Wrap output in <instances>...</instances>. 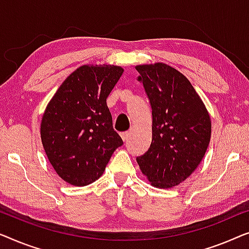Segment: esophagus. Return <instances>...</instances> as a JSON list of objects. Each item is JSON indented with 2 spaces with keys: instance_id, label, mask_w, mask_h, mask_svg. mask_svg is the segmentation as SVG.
<instances>
[{
  "instance_id": "esophagus-1",
  "label": "esophagus",
  "mask_w": 249,
  "mask_h": 249,
  "mask_svg": "<svg viewBox=\"0 0 249 249\" xmlns=\"http://www.w3.org/2000/svg\"><path fill=\"white\" fill-rule=\"evenodd\" d=\"M121 136H122V139H123V141H126V140L128 139L129 133L128 132H123V133H121Z\"/></svg>"
}]
</instances>
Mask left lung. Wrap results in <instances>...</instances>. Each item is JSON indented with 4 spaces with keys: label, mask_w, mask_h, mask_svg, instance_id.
I'll return each mask as SVG.
<instances>
[{
    "label": "left lung",
    "mask_w": 249,
    "mask_h": 249,
    "mask_svg": "<svg viewBox=\"0 0 249 249\" xmlns=\"http://www.w3.org/2000/svg\"><path fill=\"white\" fill-rule=\"evenodd\" d=\"M152 108V142L138 157L140 169L158 188L177 186L204 157L211 120L188 79L164 63L136 65Z\"/></svg>",
    "instance_id": "1"
}]
</instances>
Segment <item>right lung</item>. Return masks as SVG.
<instances>
[{
	"instance_id": "right-lung-1",
	"label": "right lung",
	"mask_w": 249,
	"mask_h": 249,
	"mask_svg": "<svg viewBox=\"0 0 249 249\" xmlns=\"http://www.w3.org/2000/svg\"><path fill=\"white\" fill-rule=\"evenodd\" d=\"M123 72L110 64L80 66L48 103L40 123L41 143L66 183L86 186L96 181L123 144L106 103Z\"/></svg>"
}]
</instances>
